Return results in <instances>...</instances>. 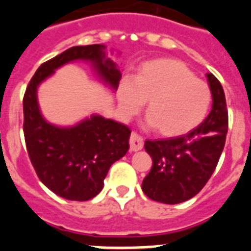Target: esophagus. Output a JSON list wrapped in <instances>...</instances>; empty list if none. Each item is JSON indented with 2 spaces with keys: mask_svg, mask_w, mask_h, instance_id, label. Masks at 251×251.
Here are the masks:
<instances>
[{
  "mask_svg": "<svg viewBox=\"0 0 251 251\" xmlns=\"http://www.w3.org/2000/svg\"><path fill=\"white\" fill-rule=\"evenodd\" d=\"M129 145L132 151L141 150V149L144 148V138L141 137L138 133H136V132H132L129 138Z\"/></svg>",
  "mask_w": 251,
  "mask_h": 251,
  "instance_id": "1",
  "label": "esophagus"
}]
</instances>
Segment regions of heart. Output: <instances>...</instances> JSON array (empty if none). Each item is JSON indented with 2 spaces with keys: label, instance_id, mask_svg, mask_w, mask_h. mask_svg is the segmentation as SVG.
I'll return each instance as SVG.
<instances>
[{
  "label": "heart",
  "instance_id": "1",
  "mask_svg": "<svg viewBox=\"0 0 251 251\" xmlns=\"http://www.w3.org/2000/svg\"><path fill=\"white\" fill-rule=\"evenodd\" d=\"M118 100L126 115L138 113L148 101V124L165 137L187 134L204 122L212 103L205 82L178 60L161 59L145 64L133 82L123 80Z\"/></svg>",
  "mask_w": 251,
  "mask_h": 251
}]
</instances>
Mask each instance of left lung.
I'll use <instances>...</instances> for the list:
<instances>
[{
	"label": "left lung",
	"mask_w": 251,
	"mask_h": 251,
	"mask_svg": "<svg viewBox=\"0 0 251 251\" xmlns=\"http://www.w3.org/2000/svg\"><path fill=\"white\" fill-rule=\"evenodd\" d=\"M206 78L213 105L204 122L179 137L145 141L152 167L142 181V191L151 200L179 204L194 198L218 164L228 130V113L222 84L212 73Z\"/></svg>",
	"instance_id": "left-lung-1"
}]
</instances>
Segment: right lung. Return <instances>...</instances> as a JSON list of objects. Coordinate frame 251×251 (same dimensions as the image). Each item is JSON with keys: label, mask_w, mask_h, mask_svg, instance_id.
<instances>
[{"label": "right lung", "mask_w": 251, "mask_h": 251, "mask_svg": "<svg viewBox=\"0 0 251 251\" xmlns=\"http://www.w3.org/2000/svg\"><path fill=\"white\" fill-rule=\"evenodd\" d=\"M103 45L74 46L39 66L23 99L24 137L33 168L43 185L66 200L87 201L103 187L113 163L129 149L130 129L122 123L92 115L73 127H57L42 117L37 88L55 70L75 60H86L113 90L122 78Z\"/></svg>", "instance_id": "1"}]
</instances>
